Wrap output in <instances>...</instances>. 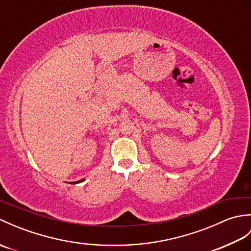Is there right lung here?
Instances as JSON below:
<instances>
[{
    "instance_id": "right-lung-1",
    "label": "right lung",
    "mask_w": 251,
    "mask_h": 251,
    "mask_svg": "<svg viewBox=\"0 0 251 251\" xmlns=\"http://www.w3.org/2000/svg\"><path fill=\"white\" fill-rule=\"evenodd\" d=\"M85 179H82V180H78V181H75V182H70L71 184H76V183H81V182H83Z\"/></svg>"
}]
</instances>
